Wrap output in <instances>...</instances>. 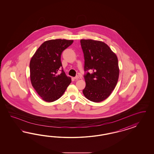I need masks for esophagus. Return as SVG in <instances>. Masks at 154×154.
<instances>
[{"mask_svg": "<svg viewBox=\"0 0 154 154\" xmlns=\"http://www.w3.org/2000/svg\"><path fill=\"white\" fill-rule=\"evenodd\" d=\"M74 79H81V77L80 75H76Z\"/></svg>", "mask_w": 154, "mask_h": 154, "instance_id": "34e87169", "label": "esophagus"}]
</instances>
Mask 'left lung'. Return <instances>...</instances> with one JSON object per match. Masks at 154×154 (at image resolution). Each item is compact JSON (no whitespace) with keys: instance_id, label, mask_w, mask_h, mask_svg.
Instances as JSON below:
<instances>
[{"instance_id":"8db88e82","label":"left lung","mask_w":154,"mask_h":154,"mask_svg":"<svg viewBox=\"0 0 154 154\" xmlns=\"http://www.w3.org/2000/svg\"><path fill=\"white\" fill-rule=\"evenodd\" d=\"M85 59L86 86L84 96L94 102H100L111 94L116 86L120 69L118 59L110 47L102 41H80Z\"/></svg>"}]
</instances>
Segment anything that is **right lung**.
I'll use <instances>...</instances> for the list:
<instances>
[{"label":"right lung","mask_w":154,"mask_h":154,"mask_svg":"<svg viewBox=\"0 0 154 154\" xmlns=\"http://www.w3.org/2000/svg\"><path fill=\"white\" fill-rule=\"evenodd\" d=\"M73 40L51 39L43 42L30 61V78L32 86L43 100L54 102L64 93L71 78L62 69L61 55Z\"/></svg>","instance_id":"add662e5"}]
</instances>
